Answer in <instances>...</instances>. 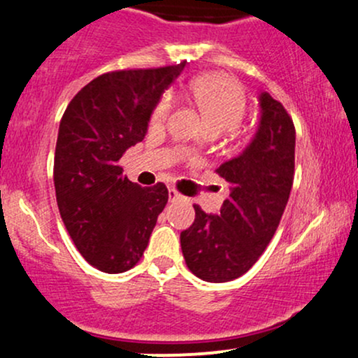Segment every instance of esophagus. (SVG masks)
Wrapping results in <instances>:
<instances>
[{"instance_id":"obj_1","label":"esophagus","mask_w":358,"mask_h":358,"mask_svg":"<svg viewBox=\"0 0 358 358\" xmlns=\"http://www.w3.org/2000/svg\"><path fill=\"white\" fill-rule=\"evenodd\" d=\"M168 199H170V202H176V200H182L183 195L178 190H175V188H170L168 190Z\"/></svg>"}]
</instances>
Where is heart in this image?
Returning <instances> with one entry per match:
<instances>
[{
	"label": "heart",
	"mask_w": 358,
	"mask_h": 358,
	"mask_svg": "<svg viewBox=\"0 0 358 358\" xmlns=\"http://www.w3.org/2000/svg\"><path fill=\"white\" fill-rule=\"evenodd\" d=\"M188 93L202 115L206 132L221 134L241 122L246 110L245 92L236 80L221 73H207L194 78ZM173 107L171 95H164L151 113V125L159 127L168 119Z\"/></svg>",
	"instance_id": "1"
}]
</instances>
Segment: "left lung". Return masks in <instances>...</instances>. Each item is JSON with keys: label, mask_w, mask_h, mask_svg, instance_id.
<instances>
[{"label": "left lung", "mask_w": 358, "mask_h": 358, "mask_svg": "<svg viewBox=\"0 0 358 358\" xmlns=\"http://www.w3.org/2000/svg\"><path fill=\"white\" fill-rule=\"evenodd\" d=\"M258 131L245 151L217 168L229 183L219 215L194 206L195 221L182 231L183 258L206 282H229L257 263L272 241L294 182L296 129L287 110L266 92Z\"/></svg>", "instance_id": "obj_1"}]
</instances>
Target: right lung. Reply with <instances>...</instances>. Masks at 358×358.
Listing matches in <instances>:
<instances>
[{"label": "right lung", "mask_w": 358, "mask_h": 358, "mask_svg": "<svg viewBox=\"0 0 358 358\" xmlns=\"http://www.w3.org/2000/svg\"><path fill=\"white\" fill-rule=\"evenodd\" d=\"M183 68L185 62L101 74L76 93L59 124V212L78 251L105 273L127 272L141 260L168 202L164 183H132L119 159L144 139L159 96Z\"/></svg>", "instance_id": "obj_1"}]
</instances>
